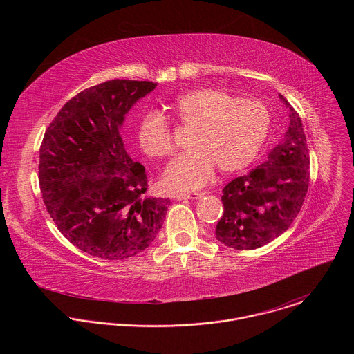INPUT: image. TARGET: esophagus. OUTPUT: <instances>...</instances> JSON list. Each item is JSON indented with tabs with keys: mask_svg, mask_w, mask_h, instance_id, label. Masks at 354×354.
<instances>
[{
	"mask_svg": "<svg viewBox=\"0 0 354 354\" xmlns=\"http://www.w3.org/2000/svg\"><path fill=\"white\" fill-rule=\"evenodd\" d=\"M206 194V192H193V193H176L174 197L178 200H185V198H190V200H198Z\"/></svg>",
	"mask_w": 354,
	"mask_h": 354,
	"instance_id": "34e87169",
	"label": "esophagus"
}]
</instances>
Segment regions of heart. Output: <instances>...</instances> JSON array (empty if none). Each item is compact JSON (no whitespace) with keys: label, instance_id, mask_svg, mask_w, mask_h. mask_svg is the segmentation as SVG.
<instances>
[{"label":"heart","instance_id":"heart-1","mask_svg":"<svg viewBox=\"0 0 354 354\" xmlns=\"http://www.w3.org/2000/svg\"><path fill=\"white\" fill-rule=\"evenodd\" d=\"M169 109L178 123L193 129L187 141L192 149L175 158L162 176V185L174 192L205 186L217 167L224 174L243 169L255 160L269 133L270 116L261 100L236 99L217 88L187 91ZM138 142L148 157L167 158L174 153L169 124L156 112L141 119Z\"/></svg>","mask_w":354,"mask_h":354}]
</instances>
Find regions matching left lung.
<instances>
[{
  "label": "left lung",
  "mask_w": 354,
  "mask_h": 354,
  "mask_svg": "<svg viewBox=\"0 0 354 354\" xmlns=\"http://www.w3.org/2000/svg\"><path fill=\"white\" fill-rule=\"evenodd\" d=\"M290 109V126L268 160L223 189L224 214L216 236L238 250L261 248L280 236L298 216L310 185V153L299 115Z\"/></svg>",
  "instance_id": "obj_1"
}]
</instances>
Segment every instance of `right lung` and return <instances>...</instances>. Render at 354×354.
I'll use <instances>...</instances> for the list:
<instances>
[{
	"mask_svg": "<svg viewBox=\"0 0 354 354\" xmlns=\"http://www.w3.org/2000/svg\"><path fill=\"white\" fill-rule=\"evenodd\" d=\"M157 84L112 80L84 89L47 127L39 161L46 209L62 234L88 255L120 261L149 246L169 198L147 193V174L120 134L124 116Z\"/></svg>",
	"mask_w": 354,
	"mask_h": 354,
	"instance_id": "add662e5",
	"label": "right lung"
}]
</instances>
